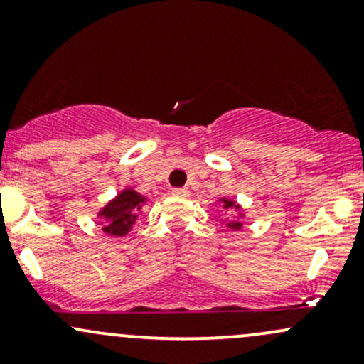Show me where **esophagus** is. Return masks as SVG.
I'll return each mask as SVG.
<instances>
[{
  "instance_id": "1",
  "label": "esophagus",
  "mask_w": 364,
  "mask_h": 364,
  "mask_svg": "<svg viewBox=\"0 0 364 364\" xmlns=\"http://www.w3.org/2000/svg\"><path fill=\"white\" fill-rule=\"evenodd\" d=\"M173 195L178 196V198H186V196L190 195V190H188V188H174Z\"/></svg>"
}]
</instances>
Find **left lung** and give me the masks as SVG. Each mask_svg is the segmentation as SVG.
<instances>
[{"instance_id":"8db88e82","label":"left lung","mask_w":364,"mask_h":364,"mask_svg":"<svg viewBox=\"0 0 364 364\" xmlns=\"http://www.w3.org/2000/svg\"><path fill=\"white\" fill-rule=\"evenodd\" d=\"M224 203H225V207H232V205H235V203L229 202V200H224ZM236 208H237V205H236ZM231 228H232V229H240V228H241V223H236V220H231Z\"/></svg>"}]
</instances>
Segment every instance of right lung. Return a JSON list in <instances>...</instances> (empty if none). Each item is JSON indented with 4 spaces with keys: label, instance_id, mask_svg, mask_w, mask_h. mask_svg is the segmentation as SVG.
Masks as SVG:
<instances>
[{
    "label": "right lung",
    "instance_id": "right-lung-1",
    "mask_svg": "<svg viewBox=\"0 0 364 364\" xmlns=\"http://www.w3.org/2000/svg\"><path fill=\"white\" fill-rule=\"evenodd\" d=\"M141 203H144V196L133 190H127L118 195V198L112 200L101 212V215L106 219L104 231L111 236H123L124 232H128L132 224L135 223V214L140 210Z\"/></svg>",
    "mask_w": 364,
    "mask_h": 364
}]
</instances>
